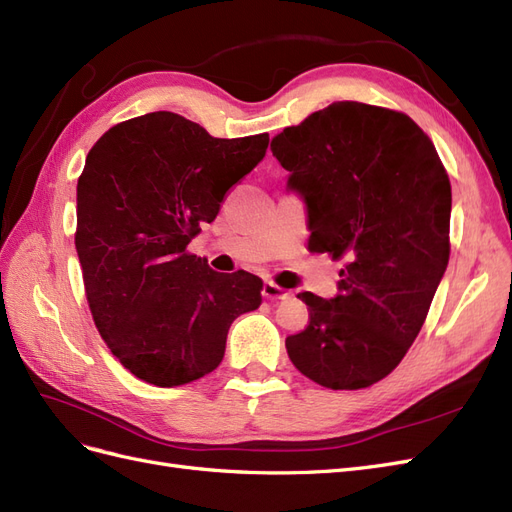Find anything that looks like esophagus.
Here are the masks:
<instances>
[{
	"instance_id": "34e87169",
	"label": "esophagus",
	"mask_w": 512,
	"mask_h": 512,
	"mask_svg": "<svg viewBox=\"0 0 512 512\" xmlns=\"http://www.w3.org/2000/svg\"><path fill=\"white\" fill-rule=\"evenodd\" d=\"M262 297L269 299V301H280V299L288 297V292L277 284H273V282H265V284H262Z\"/></svg>"
}]
</instances>
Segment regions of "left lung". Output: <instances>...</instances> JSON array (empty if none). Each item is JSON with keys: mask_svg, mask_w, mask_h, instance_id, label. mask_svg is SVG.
<instances>
[{"mask_svg": "<svg viewBox=\"0 0 512 512\" xmlns=\"http://www.w3.org/2000/svg\"><path fill=\"white\" fill-rule=\"evenodd\" d=\"M307 207L309 252L344 260L333 299L301 292L292 365L333 391L389 376L421 331L448 265L451 181L429 136L397 111L333 102L271 143Z\"/></svg>", "mask_w": 512, "mask_h": 512, "instance_id": "left-lung-1", "label": "left lung"}]
</instances>
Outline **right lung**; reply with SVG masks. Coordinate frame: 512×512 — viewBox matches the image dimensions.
Returning a JSON list of instances; mask_svg holds the SVG:
<instances>
[{
  "instance_id": "add662e5",
  "label": "right lung",
  "mask_w": 512,
  "mask_h": 512,
  "mask_svg": "<svg viewBox=\"0 0 512 512\" xmlns=\"http://www.w3.org/2000/svg\"><path fill=\"white\" fill-rule=\"evenodd\" d=\"M269 134L213 138L156 111L91 147L76 185V254L96 327L130 374L156 386L207 376L232 320L258 309L262 282L188 254L224 194L265 158Z\"/></svg>"
}]
</instances>
